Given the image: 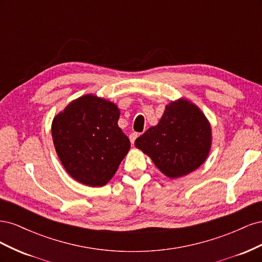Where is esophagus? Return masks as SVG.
<instances>
[{"instance_id": "34e87169", "label": "esophagus", "mask_w": 262, "mask_h": 262, "mask_svg": "<svg viewBox=\"0 0 262 262\" xmlns=\"http://www.w3.org/2000/svg\"><path fill=\"white\" fill-rule=\"evenodd\" d=\"M129 138H130V142L133 144L134 141H136L137 138H138V133H137V132H132V133L130 134V136H129Z\"/></svg>"}]
</instances>
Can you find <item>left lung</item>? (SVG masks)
<instances>
[{"label": "left lung", "instance_id": "1", "mask_svg": "<svg viewBox=\"0 0 262 262\" xmlns=\"http://www.w3.org/2000/svg\"><path fill=\"white\" fill-rule=\"evenodd\" d=\"M119 116L113 102L85 95L53 119L55 150L75 180L101 187L113 178L130 148L129 138L118 125Z\"/></svg>", "mask_w": 262, "mask_h": 262}]
</instances>
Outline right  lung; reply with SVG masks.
I'll return each mask as SVG.
<instances>
[{
  "label": "right lung",
  "mask_w": 262,
  "mask_h": 262,
  "mask_svg": "<svg viewBox=\"0 0 262 262\" xmlns=\"http://www.w3.org/2000/svg\"><path fill=\"white\" fill-rule=\"evenodd\" d=\"M211 138L207 118L196 106L181 98L166 106L160 122L139 137L136 146L166 176L179 178L204 163Z\"/></svg>",
  "instance_id": "right-lung-1"
}]
</instances>
